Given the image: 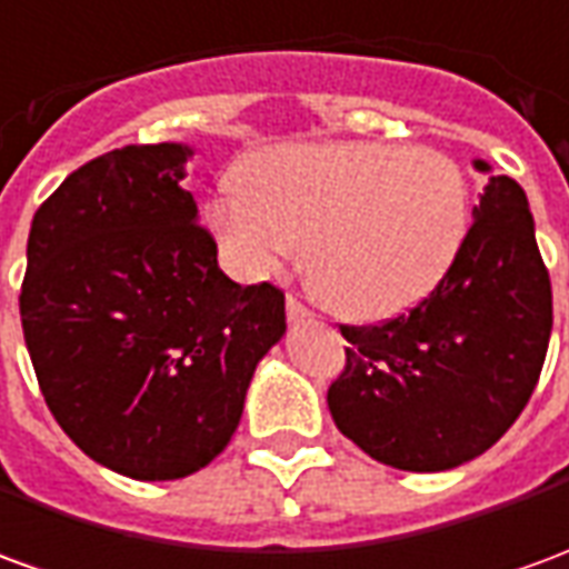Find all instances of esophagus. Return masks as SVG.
Segmentation results:
<instances>
[{
    "label": "esophagus",
    "instance_id": "1",
    "mask_svg": "<svg viewBox=\"0 0 569 569\" xmlns=\"http://www.w3.org/2000/svg\"><path fill=\"white\" fill-rule=\"evenodd\" d=\"M286 320L289 322H305V320H310V310L305 308V305H301V301H298V298H286Z\"/></svg>",
    "mask_w": 569,
    "mask_h": 569
}]
</instances>
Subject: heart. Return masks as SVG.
I'll use <instances>...</instances> for the list:
<instances>
[{
  "instance_id": "obj_1",
  "label": "heart",
  "mask_w": 569,
  "mask_h": 569,
  "mask_svg": "<svg viewBox=\"0 0 569 569\" xmlns=\"http://www.w3.org/2000/svg\"><path fill=\"white\" fill-rule=\"evenodd\" d=\"M210 216L243 273H273L305 240L308 277L326 305L381 322L448 273L469 224V186L460 163L427 146H283L252 158L243 194H222Z\"/></svg>"
}]
</instances>
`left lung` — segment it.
Instances as JSON below:
<instances>
[{"mask_svg":"<svg viewBox=\"0 0 569 569\" xmlns=\"http://www.w3.org/2000/svg\"><path fill=\"white\" fill-rule=\"evenodd\" d=\"M457 259L418 308L341 326L350 347L329 411L378 463L445 472L500 441L539 381L551 283L525 188L490 173Z\"/></svg>","mask_w":569,"mask_h":569,"instance_id":"obj_1","label":"left lung"}]
</instances>
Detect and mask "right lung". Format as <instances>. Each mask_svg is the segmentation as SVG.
Returning <instances> with one entry per match:
<instances>
[{
  "instance_id": "add662e5",
  "label": "right lung",
  "mask_w": 569,
  "mask_h": 569,
  "mask_svg": "<svg viewBox=\"0 0 569 569\" xmlns=\"http://www.w3.org/2000/svg\"><path fill=\"white\" fill-rule=\"evenodd\" d=\"M188 158L182 142L106 151L36 210L27 240L20 322L44 402L91 460L137 481L216 460L286 332L280 289L219 268L182 188Z\"/></svg>"
}]
</instances>
